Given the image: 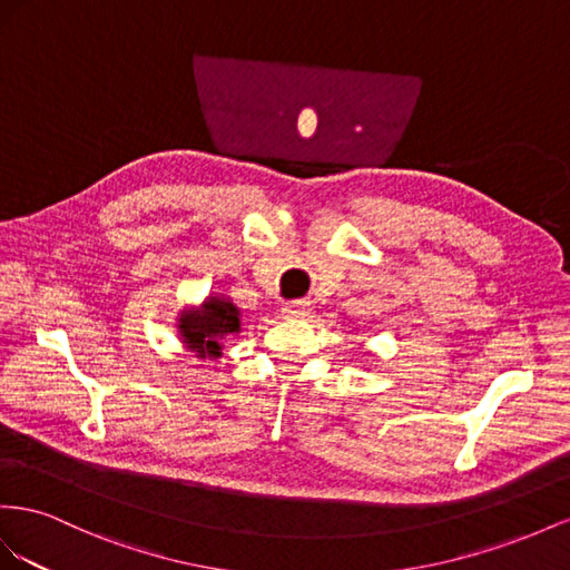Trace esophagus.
<instances>
[{
	"label": "esophagus",
	"instance_id": "esophagus-1",
	"mask_svg": "<svg viewBox=\"0 0 570 570\" xmlns=\"http://www.w3.org/2000/svg\"><path fill=\"white\" fill-rule=\"evenodd\" d=\"M282 313H284V317H291V320H303V317L311 315V303H305V301L286 303L282 307Z\"/></svg>",
	"mask_w": 570,
	"mask_h": 570
}]
</instances>
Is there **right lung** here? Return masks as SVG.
<instances>
[{
  "instance_id": "add662e5",
  "label": "right lung",
  "mask_w": 570,
  "mask_h": 570,
  "mask_svg": "<svg viewBox=\"0 0 570 570\" xmlns=\"http://www.w3.org/2000/svg\"><path fill=\"white\" fill-rule=\"evenodd\" d=\"M181 344L198 357H219L224 338L240 334V311L226 296H207L200 305L186 307L176 320Z\"/></svg>"
}]
</instances>
